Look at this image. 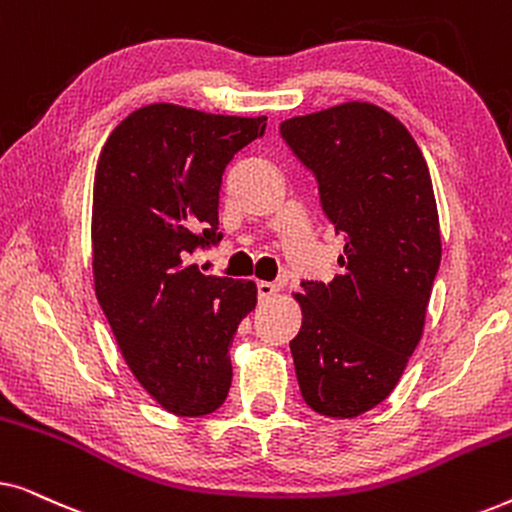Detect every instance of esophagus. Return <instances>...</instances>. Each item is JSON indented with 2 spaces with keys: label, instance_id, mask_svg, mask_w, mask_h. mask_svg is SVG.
Here are the masks:
<instances>
[{
  "label": "esophagus",
  "instance_id": "34e87169",
  "mask_svg": "<svg viewBox=\"0 0 512 512\" xmlns=\"http://www.w3.org/2000/svg\"><path fill=\"white\" fill-rule=\"evenodd\" d=\"M277 296V286L272 282H258V298L261 300H270Z\"/></svg>",
  "mask_w": 512,
  "mask_h": 512
}]
</instances>
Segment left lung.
Listing matches in <instances>:
<instances>
[{
  "instance_id": "1",
  "label": "left lung",
  "mask_w": 512,
  "mask_h": 512,
  "mask_svg": "<svg viewBox=\"0 0 512 512\" xmlns=\"http://www.w3.org/2000/svg\"><path fill=\"white\" fill-rule=\"evenodd\" d=\"M279 130L345 235L333 282L293 293L300 394L319 415L359 417L394 391L424 333L443 254L429 165L408 128L370 102L293 116Z\"/></svg>"
}]
</instances>
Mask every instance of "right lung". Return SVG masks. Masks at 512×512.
<instances>
[{"label":"right lung","instance_id":"right-lung-1","mask_svg":"<svg viewBox=\"0 0 512 512\" xmlns=\"http://www.w3.org/2000/svg\"><path fill=\"white\" fill-rule=\"evenodd\" d=\"M265 121L146 104L111 130L97 158V300L132 375L179 417H205L226 401L228 347L256 307L254 282L202 275L188 254L223 237V170Z\"/></svg>","mask_w":512,"mask_h":512}]
</instances>
